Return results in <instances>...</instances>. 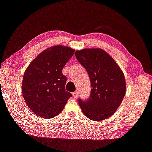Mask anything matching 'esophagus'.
I'll return each instance as SVG.
<instances>
[{
	"label": "esophagus",
	"mask_w": 152,
	"mask_h": 152,
	"mask_svg": "<svg viewBox=\"0 0 152 152\" xmlns=\"http://www.w3.org/2000/svg\"><path fill=\"white\" fill-rule=\"evenodd\" d=\"M72 95H73V98H77L78 97V92L77 91H75V92H73V94H72Z\"/></svg>",
	"instance_id": "esophagus-1"
}]
</instances>
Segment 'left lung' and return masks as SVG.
<instances>
[{
    "mask_svg": "<svg viewBox=\"0 0 152 152\" xmlns=\"http://www.w3.org/2000/svg\"><path fill=\"white\" fill-rule=\"evenodd\" d=\"M77 61L86 69L91 81V94L86 101L79 99L83 113L92 121L105 120L120 106L126 92L125 75L110 55L101 48L75 52Z\"/></svg>",
    "mask_w": 152,
    "mask_h": 152,
    "instance_id": "obj_1",
    "label": "left lung"
}]
</instances>
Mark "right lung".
Returning a JSON list of instances; mask_svg holds the SVG:
<instances>
[{
  "mask_svg": "<svg viewBox=\"0 0 152 152\" xmlns=\"http://www.w3.org/2000/svg\"><path fill=\"white\" fill-rule=\"evenodd\" d=\"M75 53L57 45L44 50L27 66L22 81V94L29 109L41 118H52L63 111L72 96L65 90L66 77L62 70Z\"/></svg>",
  "mask_w": 152,
  "mask_h": 152,
  "instance_id": "right-lung-1",
  "label": "right lung"
}]
</instances>
